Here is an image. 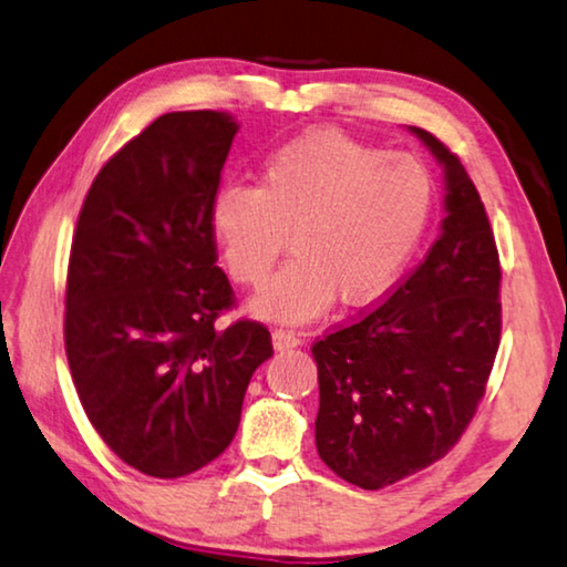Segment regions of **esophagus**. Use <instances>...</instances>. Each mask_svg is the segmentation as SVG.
Listing matches in <instances>:
<instances>
[{
  "mask_svg": "<svg viewBox=\"0 0 567 567\" xmlns=\"http://www.w3.org/2000/svg\"><path fill=\"white\" fill-rule=\"evenodd\" d=\"M300 343H302V338H300L295 330L280 328V330L272 332V346H275V350H290V348H298Z\"/></svg>",
  "mask_w": 567,
  "mask_h": 567,
  "instance_id": "esophagus-1",
  "label": "esophagus"
}]
</instances>
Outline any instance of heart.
I'll return each instance as SVG.
<instances>
[{"instance_id":"obj_1","label":"heart","mask_w":567,"mask_h":567,"mask_svg":"<svg viewBox=\"0 0 567 567\" xmlns=\"http://www.w3.org/2000/svg\"><path fill=\"white\" fill-rule=\"evenodd\" d=\"M434 188L416 158L316 128L265 158L259 184L214 194L209 231L229 275L262 287L292 235L295 257L249 302L257 318L300 326L332 308L381 300L429 227Z\"/></svg>"}]
</instances>
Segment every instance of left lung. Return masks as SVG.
<instances>
[{
	"label": "left lung",
	"mask_w": 567,
	"mask_h": 567,
	"mask_svg": "<svg viewBox=\"0 0 567 567\" xmlns=\"http://www.w3.org/2000/svg\"><path fill=\"white\" fill-rule=\"evenodd\" d=\"M444 166L442 235L363 318L312 346L316 444L340 480L381 489L442 460L470 426L499 348V255L462 161L424 128Z\"/></svg>",
	"instance_id": "obj_1"
}]
</instances>
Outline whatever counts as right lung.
I'll use <instances>...</instances> for the list:
<instances>
[{
	"label": "right lung",
	"instance_id": "add662e5",
	"mask_svg": "<svg viewBox=\"0 0 567 567\" xmlns=\"http://www.w3.org/2000/svg\"><path fill=\"white\" fill-rule=\"evenodd\" d=\"M239 131L229 113H166L95 176L70 247L65 353L111 452L148 477L202 470L231 444L251 373L272 355L217 267L209 206Z\"/></svg>",
	"mask_w": 567,
	"mask_h": 567
}]
</instances>
